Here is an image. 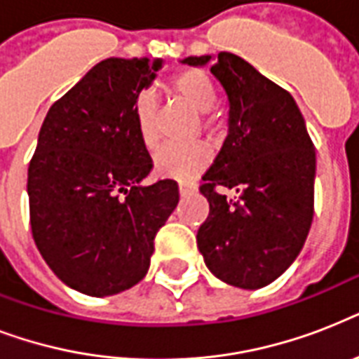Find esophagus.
I'll return each instance as SVG.
<instances>
[{"mask_svg": "<svg viewBox=\"0 0 359 359\" xmlns=\"http://www.w3.org/2000/svg\"><path fill=\"white\" fill-rule=\"evenodd\" d=\"M196 190H197V184H194V182H180L179 184L180 196H190V194H194Z\"/></svg>", "mask_w": 359, "mask_h": 359, "instance_id": "34e87169", "label": "esophagus"}]
</instances>
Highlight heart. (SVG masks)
Here are the masks:
<instances>
[{
  "label": "heart",
  "mask_w": 359,
  "mask_h": 359,
  "mask_svg": "<svg viewBox=\"0 0 359 359\" xmlns=\"http://www.w3.org/2000/svg\"><path fill=\"white\" fill-rule=\"evenodd\" d=\"M169 91L179 98L180 102L190 106L196 114L201 115V124L208 132L216 128L214 121L208 117L210 109L216 104V89L205 72L197 69L180 70L169 81ZM134 121L141 143L147 149H154L160 140L158 132V106L156 100L149 93H141L134 102ZM210 163L208 147L196 145H165L154 154V169L158 175L168 179L190 180L207 169Z\"/></svg>",
  "instance_id": "b5f03b06"
}]
</instances>
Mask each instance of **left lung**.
<instances>
[{
  "label": "left lung",
  "mask_w": 359,
  "mask_h": 359,
  "mask_svg": "<svg viewBox=\"0 0 359 359\" xmlns=\"http://www.w3.org/2000/svg\"><path fill=\"white\" fill-rule=\"evenodd\" d=\"M210 55L182 63L207 65ZM229 98V134L199 186L210 212L197 231L208 270L261 289L292 264L315 208V147L294 98L248 61L219 52L210 67ZM235 187L231 202L219 191Z\"/></svg>",
  "instance_id": "obj_1"
}]
</instances>
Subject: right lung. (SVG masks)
<instances>
[{"mask_svg": "<svg viewBox=\"0 0 359 359\" xmlns=\"http://www.w3.org/2000/svg\"><path fill=\"white\" fill-rule=\"evenodd\" d=\"M160 59L109 57L52 104L27 169L31 233L42 259L83 294L111 296L145 278L154 236L179 203L171 179L143 186L152 158L134 102Z\"/></svg>", "mask_w": 359, "mask_h": 359, "instance_id": "right-lung-1", "label": "right lung"}]
</instances>
